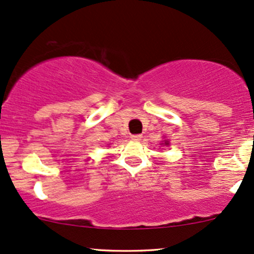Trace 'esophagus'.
Masks as SVG:
<instances>
[{
    "mask_svg": "<svg viewBox=\"0 0 254 254\" xmlns=\"http://www.w3.org/2000/svg\"><path fill=\"white\" fill-rule=\"evenodd\" d=\"M131 138H132L133 140H140L143 138V136H142V134H132Z\"/></svg>",
    "mask_w": 254,
    "mask_h": 254,
    "instance_id": "34e87169",
    "label": "esophagus"
}]
</instances>
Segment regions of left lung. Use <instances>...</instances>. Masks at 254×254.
I'll return each instance as SVG.
<instances>
[{"label":"left lung","mask_w":254,"mask_h":254,"mask_svg":"<svg viewBox=\"0 0 254 254\" xmlns=\"http://www.w3.org/2000/svg\"><path fill=\"white\" fill-rule=\"evenodd\" d=\"M168 144H169V142H165V145H168Z\"/></svg>","instance_id":"8db88e82"}]
</instances>
